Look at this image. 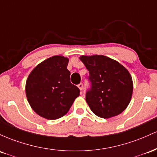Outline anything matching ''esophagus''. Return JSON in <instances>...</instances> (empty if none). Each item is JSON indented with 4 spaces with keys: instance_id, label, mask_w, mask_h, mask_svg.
I'll use <instances>...</instances> for the list:
<instances>
[{
    "instance_id": "obj_1",
    "label": "esophagus",
    "mask_w": 157,
    "mask_h": 157,
    "mask_svg": "<svg viewBox=\"0 0 157 157\" xmlns=\"http://www.w3.org/2000/svg\"><path fill=\"white\" fill-rule=\"evenodd\" d=\"M78 87L79 88V89H80V90L82 91V90H83V87H84L83 84H82V83H80L79 84H78Z\"/></svg>"
}]
</instances>
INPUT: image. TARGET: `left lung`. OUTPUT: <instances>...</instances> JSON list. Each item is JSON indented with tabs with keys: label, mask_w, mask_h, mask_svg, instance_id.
Wrapping results in <instances>:
<instances>
[{
	"label": "left lung",
	"mask_w": 157,
	"mask_h": 157,
	"mask_svg": "<svg viewBox=\"0 0 157 157\" xmlns=\"http://www.w3.org/2000/svg\"><path fill=\"white\" fill-rule=\"evenodd\" d=\"M80 60L89 71L90 86L85 98L93 113L107 119L124 111L133 93L129 72L115 60L104 56H83Z\"/></svg>",
	"instance_id": "left-lung-1"
}]
</instances>
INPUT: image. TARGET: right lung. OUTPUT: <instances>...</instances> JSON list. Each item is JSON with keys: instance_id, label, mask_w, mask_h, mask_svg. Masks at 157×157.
<instances>
[{"instance_id": "right-lung-1", "label": "right lung", "mask_w": 157, "mask_h": 157, "mask_svg": "<svg viewBox=\"0 0 157 157\" xmlns=\"http://www.w3.org/2000/svg\"><path fill=\"white\" fill-rule=\"evenodd\" d=\"M69 60L56 56L41 62L29 74L26 94L32 108L47 119H57L69 111L80 90L70 82Z\"/></svg>"}]
</instances>
